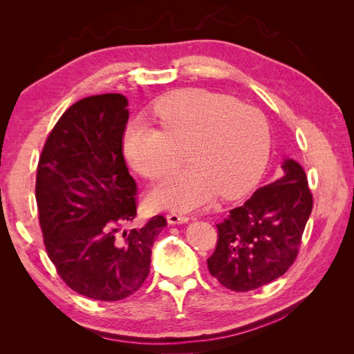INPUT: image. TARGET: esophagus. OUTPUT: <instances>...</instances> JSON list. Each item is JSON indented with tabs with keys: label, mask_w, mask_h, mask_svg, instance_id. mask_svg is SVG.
I'll list each match as a JSON object with an SVG mask.
<instances>
[{
	"label": "esophagus",
	"mask_w": 354,
	"mask_h": 354,
	"mask_svg": "<svg viewBox=\"0 0 354 354\" xmlns=\"http://www.w3.org/2000/svg\"><path fill=\"white\" fill-rule=\"evenodd\" d=\"M167 221L169 224H181V223H187L189 217L183 212H178V211H173V212H168L167 214Z\"/></svg>",
	"instance_id": "34e87169"
}]
</instances>
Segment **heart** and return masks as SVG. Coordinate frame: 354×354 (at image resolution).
I'll return each instance as SVG.
<instances>
[{
  "instance_id": "b5f03b06",
  "label": "heart",
  "mask_w": 354,
  "mask_h": 354,
  "mask_svg": "<svg viewBox=\"0 0 354 354\" xmlns=\"http://www.w3.org/2000/svg\"><path fill=\"white\" fill-rule=\"evenodd\" d=\"M160 128L143 121L127 127L124 153L149 180L167 176L185 149L190 165L156 186V207L189 211L217 194L236 198L260 178L269 159L270 131L266 116L230 95L207 90H181L155 106Z\"/></svg>"
}]
</instances>
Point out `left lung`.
Instances as JSON below:
<instances>
[{
	"label": "left lung",
	"mask_w": 354,
	"mask_h": 354,
	"mask_svg": "<svg viewBox=\"0 0 354 354\" xmlns=\"http://www.w3.org/2000/svg\"><path fill=\"white\" fill-rule=\"evenodd\" d=\"M282 169L281 178L255 190L216 224L218 238L208 270L232 291L270 283L297 259L313 196L301 165L285 159Z\"/></svg>",
	"instance_id": "obj_1"
}]
</instances>
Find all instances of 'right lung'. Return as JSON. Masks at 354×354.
Masks as SVG:
<instances>
[{
  "instance_id": "add662e5",
  "label": "right lung",
  "mask_w": 354,
  "mask_h": 354,
  "mask_svg": "<svg viewBox=\"0 0 354 354\" xmlns=\"http://www.w3.org/2000/svg\"><path fill=\"white\" fill-rule=\"evenodd\" d=\"M127 104L116 93L73 103L48 134L37 168L50 260L75 292L100 301L124 299L143 285L153 242L167 226L155 216L118 234L137 217V185L122 153Z\"/></svg>"
}]
</instances>
